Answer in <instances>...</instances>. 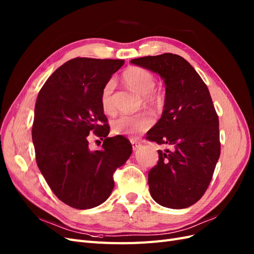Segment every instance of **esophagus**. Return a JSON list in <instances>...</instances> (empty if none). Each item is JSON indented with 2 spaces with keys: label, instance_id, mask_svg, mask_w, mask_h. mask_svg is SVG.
Listing matches in <instances>:
<instances>
[{
  "label": "esophagus",
  "instance_id": "obj_1",
  "mask_svg": "<svg viewBox=\"0 0 254 254\" xmlns=\"http://www.w3.org/2000/svg\"><path fill=\"white\" fill-rule=\"evenodd\" d=\"M130 142H131V144H132V148H133V150L137 149V147H139V146L141 145V142H140V141H137L136 139H134V137H132V139H130Z\"/></svg>",
  "mask_w": 254,
  "mask_h": 254
}]
</instances>
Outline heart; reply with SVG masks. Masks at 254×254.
<instances>
[{
	"label": "heart",
	"instance_id": "heart-1",
	"mask_svg": "<svg viewBox=\"0 0 254 254\" xmlns=\"http://www.w3.org/2000/svg\"><path fill=\"white\" fill-rule=\"evenodd\" d=\"M123 81L128 88L142 96L143 105L147 108H159L162 105V94L157 89L156 78L151 72L140 66H129L122 75ZM114 81L108 80L102 89L101 104L104 112L112 114L115 111L112 93ZM153 125V118L148 113L123 114L112 123V130L115 134L135 136L143 133Z\"/></svg>",
	"mask_w": 254,
	"mask_h": 254
}]
</instances>
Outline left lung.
<instances>
[{
	"mask_svg": "<svg viewBox=\"0 0 254 254\" xmlns=\"http://www.w3.org/2000/svg\"><path fill=\"white\" fill-rule=\"evenodd\" d=\"M131 64L158 73L166 84L163 114L146 140L172 149L158 150L148 173L151 197L171 209L196 203L210 186L220 156L219 121L209 89L183 57L172 53Z\"/></svg>",
	"mask_w": 254,
	"mask_h": 254,
	"instance_id": "left-lung-1",
	"label": "left lung"
}]
</instances>
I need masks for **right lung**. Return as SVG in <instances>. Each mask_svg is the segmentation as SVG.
I'll list each match as a JSON object with an SVG mask.
<instances>
[{"instance_id": "obj_1", "label": "right lung", "mask_w": 254, "mask_h": 254, "mask_svg": "<svg viewBox=\"0 0 254 254\" xmlns=\"http://www.w3.org/2000/svg\"><path fill=\"white\" fill-rule=\"evenodd\" d=\"M123 59L77 57L66 61L45 81L37 97L32 135L36 161L59 200L77 210L106 201L113 174L132 152L127 137H108L110 126L101 104L105 83ZM104 142L88 148L89 133Z\"/></svg>"}]
</instances>
